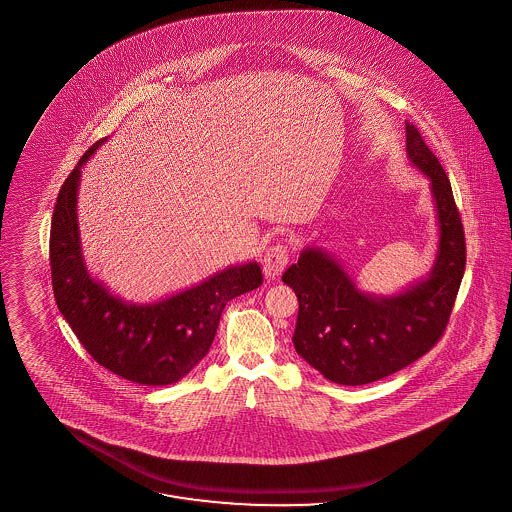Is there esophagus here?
Listing matches in <instances>:
<instances>
[{"instance_id":"1","label":"esophagus","mask_w":512,"mask_h":512,"mask_svg":"<svg viewBox=\"0 0 512 512\" xmlns=\"http://www.w3.org/2000/svg\"><path fill=\"white\" fill-rule=\"evenodd\" d=\"M289 261V247L286 244H276L268 247L263 259V270L266 278H278Z\"/></svg>"}]
</instances>
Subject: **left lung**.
I'll list each match as a JSON object with an SVG mask.
<instances>
[{
  "instance_id": "obj_1",
  "label": "left lung",
  "mask_w": 512,
  "mask_h": 512,
  "mask_svg": "<svg viewBox=\"0 0 512 512\" xmlns=\"http://www.w3.org/2000/svg\"><path fill=\"white\" fill-rule=\"evenodd\" d=\"M411 164L429 177L438 221V249L427 278L394 295L362 291L322 247H305L282 280L299 299L293 345L337 385H368L427 354L450 320L467 251L450 179L419 129L406 122Z\"/></svg>"
}]
</instances>
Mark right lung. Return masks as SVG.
I'll return each mask as SVG.
<instances>
[{
  "mask_svg": "<svg viewBox=\"0 0 512 512\" xmlns=\"http://www.w3.org/2000/svg\"><path fill=\"white\" fill-rule=\"evenodd\" d=\"M106 143L93 144L64 181L53 211L49 259L57 307L83 348L103 368L144 387L181 381L209 352L226 303L263 284L261 266H228L198 286L154 303H125L95 280L83 261L78 228L82 167Z\"/></svg>",
  "mask_w": 512,
  "mask_h": 512,
  "instance_id": "right-lung-1",
  "label": "right lung"
}]
</instances>
